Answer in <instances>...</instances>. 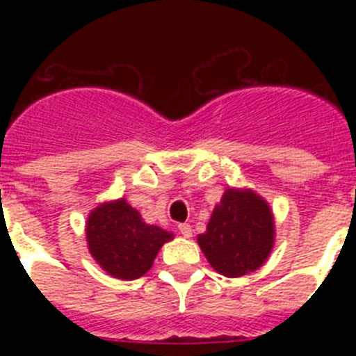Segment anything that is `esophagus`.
<instances>
[{
  "label": "esophagus",
  "mask_w": 356,
  "mask_h": 356,
  "mask_svg": "<svg viewBox=\"0 0 356 356\" xmlns=\"http://www.w3.org/2000/svg\"><path fill=\"white\" fill-rule=\"evenodd\" d=\"M178 232H180L185 238L193 237V226L188 225V222H181V225H178Z\"/></svg>",
  "instance_id": "obj_1"
}]
</instances>
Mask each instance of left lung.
Segmentation results:
<instances>
[{"instance_id": "obj_1", "label": "left lung", "mask_w": 356, "mask_h": 356, "mask_svg": "<svg viewBox=\"0 0 356 356\" xmlns=\"http://www.w3.org/2000/svg\"><path fill=\"white\" fill-rule=\"evenodd\" d=\"M275 221L266 201L250 191L228 188L197 237L210 266L237 278L259 269L273 250Z\"/></svg>"}]
</instances>
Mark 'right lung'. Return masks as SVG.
I'll use <instances>...</instances> for the list:
<instances>
[{"instance_id": "add662e5", "label": "right lung", "mask_w": 356, "mask_h": 356, "mask_svg": "<svg viewBox=\"0 0 356 356\" xmlns=\"http://www.w3.org/2000/svg\"><path fill=\"white\" fill-rule=\"evenodd\" d=\"M172 234L146 225L127 200L97 207L87 221V242L96 262L119 280L146 275L156 253Z\"/></svg>"}]
</instances>
